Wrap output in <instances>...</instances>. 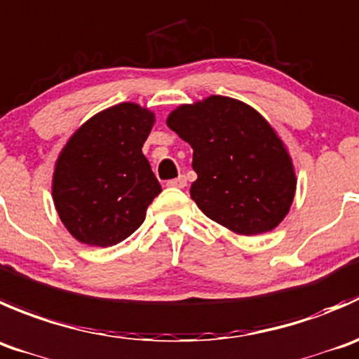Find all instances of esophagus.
<instances>
[{"label":"esophagus","mask_w":359,"mask_h":359,"mask_svg":"<svg viewBox=\"0 0 359 359\" xmlns=\"http://www.w3.org/2000/svg\"><path fill=\"white\" fill-rule=\"evenodd\" d=\"M168 187H172V188H184V187H187V178H184V176H178V178L168 181Z\"/></svg>","instance_id":"1"}]
</instances>
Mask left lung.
Returning a JSON list of instances; mask_svg holds the SVG:
<instances>
[{
  "mask_svg": "<svg viewBox=\"0 0 359 359\" xmlns=\"http://www.w3.org/2000/svg\"><path fill=\"white\" fill-rule=\"evenodd\" d=\"M165 123L194 150L197 180L190 197L208 218L237 236L271 232L286 218L295 198V165L257 109L209 95L180 104Z\"/></svg>",
  "mask_w": 359,
  "mask_h": 359,
  "instance_id": "1",
  "label": "left lung"
}]
</instances>
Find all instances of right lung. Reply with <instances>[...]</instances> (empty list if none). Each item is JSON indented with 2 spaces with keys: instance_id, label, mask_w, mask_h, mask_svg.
Instances as JSON below:
<instances>
[{
  "instance_id": "add662e5",
  "label": "right lung",
  "mask_w": 359,
  "mask_h": 359,
  "mask_svg": "<svg viewBox=\"0 0 359 359\" xmlns=\"http://www.w3.org/2000/svg\"><path fill=\"white\" fill-rule=\"evenodd\" d=\"M155 113L137 102H118L81 123L60 150L52 198L67 232L81 244L122 243L144 222L162 191L143 144Z\"/></svg>"
}]
</instances>
